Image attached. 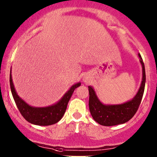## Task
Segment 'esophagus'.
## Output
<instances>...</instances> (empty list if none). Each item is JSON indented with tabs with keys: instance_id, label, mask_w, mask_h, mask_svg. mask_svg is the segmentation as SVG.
Here are the masks:
<instances>
[{
	"instance_id": "obj_1",
	"label": "esophagus",
	"mask_w": 157,
	"mask_h": 157,
	"mask_svg": "<svg viewBox=\"0 0 157 157\" xmlns=\"http://www.w3.org/2000/svg\"><path fill=\"white\" fill-rule=\"evenodd\" d=\"M83 80L85 83L87 84V83H90V81H91V77H90L89 75H87V74H86V75L83 76Z\"/></svg>"
}]
</instances>
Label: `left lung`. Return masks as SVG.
I'll return each instance as SVG.
<instances>
[{"label": "left lung", "mask_w": 157, "mask_h": 157, "mask_svg": "<svg viewBox=\"0 0 157 157\" xmlns=\"http://www.w3.org/2000/svg\"><path fill=\"white\" fill-rule=\"evenodd\" d=\"M140 62L142 66V81L137 94L131 100L122 104L117 105H105L102 103L97 97L93 86H89V108L93 119L103 126H113L124 124L129 121L138 109L144 92L146 74L144 64L141 56L138 54Z\"/></svg>", "instance_id": "left-lung-1"}]
</instances>
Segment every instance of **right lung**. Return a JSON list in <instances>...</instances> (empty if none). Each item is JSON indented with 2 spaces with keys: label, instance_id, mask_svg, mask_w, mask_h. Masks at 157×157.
Masks as SVG:
<instances>
[{
  "label": "right lung",
  "instance_id": "1",
  "mask_svg": "<svg viewBox=\"0 0 157 157\" xmlns=\"http://www.w3.org/2000/svg\"><path fill=\"white\" fill-rule=\"evenodd\" d=\"M10 85L11 93H12L16 105L23 118L31 124L40 126H47L55 124L62 118L67 109V103L74 90L80 86L81 83H77L73 85L58 102L47 107L31 106L18 96L13 86V83L11 69Z\"/></svg>",
  "mask_w": 157,
  "mask_h": 157
}]
</instances>
